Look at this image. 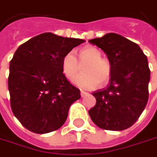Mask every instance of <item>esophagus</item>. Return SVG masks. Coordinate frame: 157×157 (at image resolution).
Returning <instances> with one entry per match:
<instances>
[{
  "instance_id": "esophagus-1",
  "label": "esophagus",
  "mask_w": 157,
  "mask_h": 157,
  "mask_svg": "<svg viewBox=\"0 0 157 157\" xmlns=\"http://www.w3.org/2000/svg\"><path fill=\"white\" fill-rule=\"evenodd\" d=\"M88 94V93H86V92H84V91H81V96L82 97H84V96H86Z\"/></svg>"
}]
</instances>
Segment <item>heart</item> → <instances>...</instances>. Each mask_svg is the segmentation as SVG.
<instances>
[{"instance_id":"1","label":"heart","mask_w":157,"mask_h":157,"mask_svg":"<svg viewBox=\"0 0 157 157\" xmlns=\"http://www.w3.org/2000/svg\"><path fill=\"white\" fill-rule=\"evenodd\" d=\"M81 75L74 79L73 82L82 89H94L107 83L112 74V64L107 58L102 57L99 49L94 46L82 48L79 52L78 61L74 52H67L62 60V71L69 80L75 78L81 71Z\"/></svg>"}]
</instances>
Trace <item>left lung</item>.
<instances>
[{
	"mask_svg": "<svg viewBox=\"0 0 157 157\" xmlns=\"http://www.w3.org/2000/svg\"><path fill=\"white\" fill-rule=\"evenodd\" d=\"M89 43L101 48L112 64L110 83L93 94L96 104L89 115L100 128L127 129L137 121L148 101L147 58L138 44L117 33H106Z\"/></svg>",
	"mask_w": 157,
	"mask_h": 157,
	"instance_id": "8db88e82",
	"label": "left lung"
}]
</instances>
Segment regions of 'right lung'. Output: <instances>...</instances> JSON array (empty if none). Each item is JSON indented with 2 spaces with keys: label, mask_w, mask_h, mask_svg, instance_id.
<instances>
[{
  "label": "right lung",
  "mask_w": 157,
  "mask_h": 157,
  "mask_svg": "<svg viewBox=\"0 0 157 157\" xmlns=\"http://www.w3.org/2000/svg\"><path fill=\"white\" fill-rule=\"evenodd\" d=\"M84 40L44 33L22 44L10 62L8 88L15 117L28 130L46 134L66 121L80 90L62 71V60Z\"/></svg>",
  "instance_id": "add662e5"
}]
</instances>
